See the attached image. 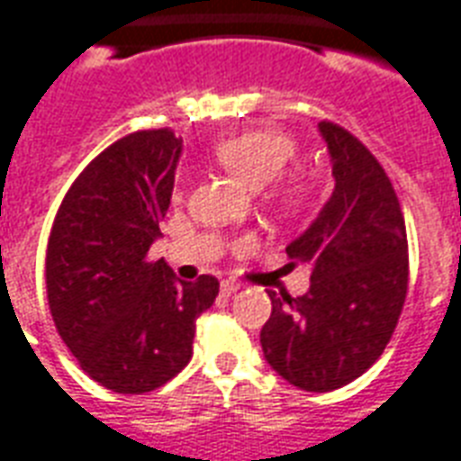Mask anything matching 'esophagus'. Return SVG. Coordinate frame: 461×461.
I'll return each mask as SVG.
<instances>
[{
    "label": "esophagus",
    "mask_w": 461,
    "mask_h": 461,
    "mask_svg": "<svg viewBox=\"0 0 461 461\" xmlns=\"http://www.w3.org/2000/svg\"><path fill=\"white\" fill-rule=\"evenodd\" d=\"M220 287H222V294H227V297H230V294L237 293L241 285H239L237 280H222V285H220Z\"/></svg>",
    "instance_id": "obj_1"
}]
</instances>
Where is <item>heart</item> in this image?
Masks as SVG:
<instances>
[{
    "label": "heart",
    "instance_id": "b5f03b06",
    "mask_svg": "<svg viewBox=\"0 0 461 461\" xmlns=\"http://www.w3.org/2000/svg\"><path fill=\"white\" fill-rule=\"evenodd\" d=\"M215 157L230 174L251 188H263L283 174L297 157V142L283 130L261 128L224 137L215 145ZM307 200V184L290 178L273 191V203L285 212L300 210Z\"/></svg>",
    "mask_w": 461,
    "mask_h": 461
}]
</instances>
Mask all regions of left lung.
I'll use <instances>...</instances> for the list:
<instances>
[{"label": "left lung", "mask_w": 461, "mask_h": 461, "mask_svg": "<svg viewBox=\"0 0 461 461\" xmlns=\"http://www.w3.org/2000/svg\"><path fill=\"white\" fill-rule=\"evenodd\" d=\"M333 161V193L300 239L290 268L309 266L302 297L270 293L261 329L270 367L304 392L350 384L392 340L409 290V241L394 185L375 154L331 121L319 122Z\"/></svg>", "instance_id": "1"}]
</instances>
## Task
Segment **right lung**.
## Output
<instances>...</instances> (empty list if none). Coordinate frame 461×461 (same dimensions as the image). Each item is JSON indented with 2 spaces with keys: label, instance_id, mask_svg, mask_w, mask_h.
<instances>
[{
  "label": "right lung",
  "instance_id": "add662e5",
  "mask_svg": "<svg viewBox=\"0 0 461 461\" xmlns=\"http://www.w3.org/2000/svg\"><path fill=\"white\" fill-rule=\"evenodd\" d=\"M181 140L137 130L105 147L62 198L45 254L48 307L59 339L94 382L154 392L193 356L195 319L220 283H185L149 258L167 215Z\"/></svg>",
  "mask_w": 461,
  "mask_h": 461
}]
</instances>
